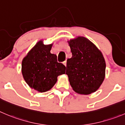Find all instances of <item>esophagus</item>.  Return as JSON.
Wrapping results in <instances>:
<instances>
[{
	"mask_svg": "<svg viewBox=\"0 0 125 125\" xmlns=\"http://www.w3.org/2000/svg\"><path fill=\"white\" fill-rule=\"evenodd\" d=\"M63 64L64 65H65V66H66V60H65V61H64L63 62Z\"/></svg>",
	"mask_w": 125,
	"mask_h": 125,
	"instance_id": "1",
	"label": "esophagus"
}]
</instances>
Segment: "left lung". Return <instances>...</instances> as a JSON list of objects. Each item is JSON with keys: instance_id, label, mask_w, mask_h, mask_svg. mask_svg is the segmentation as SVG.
<instances>
[{"instance_id": "obj_1", "label": "left lung", "mask_w": 125, "mask_h": 125, "mask_svg": "<svg viewBox=\"0 0 125 125\" xmlns=\"http://www.w3.org/2000/svg\"><path fill=\"white\" fill-rule=\"evenodd\" d=\"M68 42L72 57L67 60L66 74L73 89L83 95L96 92L105 77L106 62L102 53L85 37Z\"/></svg>"}]
</instances>
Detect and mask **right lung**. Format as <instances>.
I'll use <instances>...</instances> for the list:
<instances>
[{"instance_id":"right-lung-1","label":"right lung","mask_w":125,"mask_h":125,"mask_svg":"<svg viewBox=\"0 0 125 125\" xmlns=\"http://www.w3.org/2000/svg\"><path fill=\"white\" fill-rule=\"evenodd\" d=\"M52 44L44 45L40 41L22 62V73L26 83L39 92L53 87L57 77L65 73V66L57 62V55L51 54Z\"/></svg>"}]
</instances>
